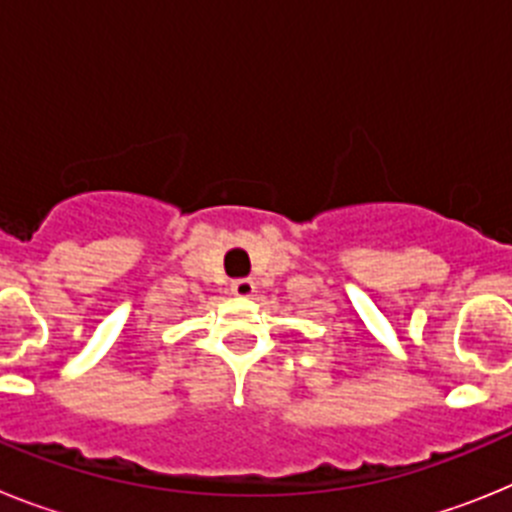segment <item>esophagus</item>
Returning <instances> with one entry per match:
<instances>
[{
  "label": "esophagus",
  "instance_id": "1",
  "mask_svg": "<svg viewBox=\"0 0 512 512\" xmlns=\"http://www.w3.org/2000/svg\"><path fill=\"white\" fill-rule=\"evenodd\" d=\"M231 293L234 296H252L255 293V281L252 278H237V281H231Z\"/></svg>",
  "mask_w": 512,
  "mask_h": 512
}]
</instances>
